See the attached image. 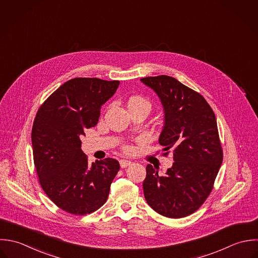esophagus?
<instances>
[{"mask_svg": "<svg viewBox=\"0 0 258 258\" xmlns=\"http://www.w3.org/2000/svg\"><path fill=\"white\" fill-rule=\"evenodd\" d=\"M131 164H132V162L129 161V160H125V159H121V160H120V166H121V168H126V167L130 166Z\"/></svg>", "mask_w": 258, "mask_h": 258, "instance_id": "obj_1", "label": "esophagus"}]
</instances>
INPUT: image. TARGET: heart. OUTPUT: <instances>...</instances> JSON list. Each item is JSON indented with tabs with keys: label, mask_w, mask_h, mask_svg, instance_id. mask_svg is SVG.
I'll return each mask as SVG.
<instances>
[{
	"label": "heart",
	"mask_w": 258,
	"mask_h": 258,
	"mask_svg": "<svg viewBox=\"0 0 258 258\" xmlns=\"http://www.w3.org/2000/svg\"><path fill=\"white\" fill-rule=\"evenodd\" d=\"M128 107H142V108H145L147 109L148 111H150L151 109V103L143 98V97H132L129 99L128 101ZM123 150L126 151V152H131L133 150V148L129 145H124L123 146Z\"/></svg>",
	"instance_id": "1"
}]
</instances>
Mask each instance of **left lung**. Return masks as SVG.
I'll list each match as a JSON object with an SVG mask.
<instances>
[{
	"mask_svg": "<svg viewBox=\"0 0 258 258\" xmlns=\"http://www.w3.org/2000/svg\"><path fill=\"white\" fill-rule=\"evenodd\" d=\"M159 96L165 123L159 137L163 155L172 150L174 163L165 175L146 166L143 191L157 213L182 218L195 212L211 193L223 160L215 114L198 92L175 78L160 75L141 79Z\"/></svg>",
	"mask_w": 258,
	"mask_h": 258,
	"instance_id": "1",
	"label": "left lung"
}]
</instances>
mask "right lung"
<instances>
[{"mask_svg":"<svg viewBox=\"0 0 258 258\" xmlns=\"http://www.w3.org/2000/svg\"><path fill=\"white\" fill-rule=\"evenodd\" d=\"M119 81L74 78L53 92L39 108L32 128L33 158L41 187L62 210L86 215L108 199L120 169L114 158L88 164L80 137L94 127L101 106Z\"/></svg>","mask_w":258,"mask_h":258,"instance_id":"1","label":"right lung"}]
</instances>
